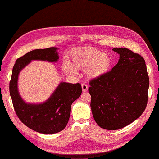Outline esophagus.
<instances>
[{"instance_id": "34e87169", "label": "esophagus", "mask_w": 159, "mask_h": 159, "mask_svg": "<svg viewBox=\"0 0 159 159\" xmlns=\"http://www.w3.org/2000/svg\"><path fill=\"white\" fill-rule=\"evenodd\" d=\"M82 91H84V92H85V91H88V86L86 84H82Z\"/></svg>"}]
</instances>
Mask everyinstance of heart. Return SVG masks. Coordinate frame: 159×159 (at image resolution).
Here are the masks:
<instances>
[{"mask_svg": "<svg viewBox=\"0 0 159 159\" xmlns=\"http://www.w3.org/2000/svg\"><path fill=\"white\" fill-rule=\"evenodd\" d=\"M111 65V58L104 53L93 48L77 49L72 55L71 64L66 61L64 65V71L70 75L76 73V69H88L89 77L98 78L110 70Z\"/></svg>", "mask_w": 159, "mask_h": 159, "instance_id": "obj_1", "label": "heart"}]
</instances>
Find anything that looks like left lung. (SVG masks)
Wrapping results in <instances>:
<instances>
[{"label": "left lung", "instance_id": "1", "mask_svg": "<svg viewBox=\"0 0 159 159\" xmlns=\"http://www.w3.org/2000/svg\"><path fill=\"white\" fill-rule=\"evenodd\" d=\"M118 63L102 76L89 81L91 108L98 126L116 130L135 121L144 111L149 85L144 58L128 48H113Z\"/></svg>", "mask_w": 159, "mask_h": 159}]
</instances>
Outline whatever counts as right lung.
I'll return each instance as SVG.
<instances>
[{
	"instance_id": "1",
	"label": "right lung",
	"mask_w": 159,
	"mask_h": 159,
	"mask_svg": "<svg viewBox=\"0 0 159 159\" xmlns=\"http://www.w3.org/2000/svg\"><path fill=\"white\" fill-rule=\"evenodd\" d=\"M57 48L31 51L16 61L10 82V93L14 110L20 121L29 128L44 134H52L63 130L68 122L72 103L80 96V84L61 82L47 101L41 104L24 101L18 90L19 73L31 61L55 62L58 57Z\"/></svg>"
}]
</instances>
